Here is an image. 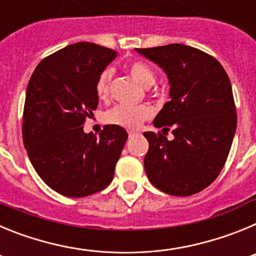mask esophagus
<instances>
[{
	"instance_id": "34e87169",
	"label": "esophagus",
	"mask_w": 256,
	"mask_h": 256,
	"mask_svg": "<svg viewBox=\"0 0 256 256\" xmlns=\"http://www.w3.org/2000/svg\"><path fill=\"white\" fill-rule=\"evenodd\" d=\"M136 134H137V133H136L134 130H130V132H128V137H130V138H132V137H134Z\"/></svg>"
}]
</instances>
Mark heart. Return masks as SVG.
I'll return each instance as SVG.
<instances>
[{"label":"heart","instance_id":"b5f03b06","mask_svg":"<svg viewBox=\"0 0 256 256\" xmlns=\"http://www.w3.org/2000/svg\"><path fill=\"white\" fill-rule=\"evenodd\" d=\"M130 76L144 87H150L155 82V73L148 64L144 61H132L128 65ZM112 78V69L106 68L98 74L96 80V94L100 98H106L110 91V82ZM152 110L148 105H116L105 112V122L108 124L123 126L126 130H136L138 128L144 120L150 119Z\"/></svg>","mask_w":256,"mask_h":256}]
</instances>
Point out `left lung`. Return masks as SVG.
Instances as JSON below:
<instances>
[{
  "instance_id": "obj_1",
  "label": "left lung",
  "mask_w": 256,
  "mask_h": 256,
  "mask_svg": "<svg viewBox=\"0 0 256 256\" xmlns=\"http://www.w3.org/2000/svg\"><path fill=\"white\" fill-rule=\"evenodd\" d=\"M136 51L162 68L170 100L154 119L162 133L144 132L148 151L144 170L156 188L191 196L218 177L237 126L230 80L216 58L182 44ZM172 130L174 138L164 137Z\"/></svg>"
}]
</instances>
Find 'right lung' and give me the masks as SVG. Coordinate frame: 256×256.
Instances as JSON below:
<instances>
[{
    "label": "right lung",
    "instance_id": "1",
    "mask_svg": "<svg viewBox=\"0 0 256 256\" xmlns=\"http://www.w3.org/2000/svg\"><path fill=\"white\" fill-rule=\"evenodd\" d=\"M115 56L91 42L69 44L44 58L29 79L22 141L38 176L60 195L90 196L114 178L128 133L108 124L97 138L83 124L98 105L97 76Z\"/></svg>",
    "mask_w": 256,
    "mask_h": 256
}]
</instances>
